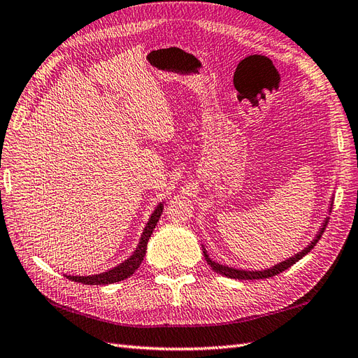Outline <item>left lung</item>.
<instances>
[{
	"label": "left lung",
	"instance_id": "1",
	"mask_svg": "<svg viewBox=\"0 0 358 358\" xmlns=\"http://www.w3.org/2000/svg\"><path fill=\"white\" fill-rule=\"evenodd\" d=\"M327 222H329V221L324 222L321 231H320V233H318V236H317V239L313 241V242H312L306 249H303V251H301L300 254H297L296 257H291V258H288L287 262L280 263V264H278V266H275V267H272V268L262 270V272H249V270H246V272H245V270H236V268H231V267H227V266H222V264H218V263L212 262V259L209 258V255L206 254V251H203V254H204L206 262H208V264L212 267L213 272L220 273V275H222V276L231 278V279H243V280H248V279H249V280H254V279H266V278H272V276H276V275H279V273H282L284 270H287V268H288V267H291L292 264H296L300 258H303V257H305L308 252H310V251H312V248L315 246V245L318 243V241L321 239V236H322L324 230H326V227H327Z\"/></svg>",
	"mask_w": 358,
	"mask_h": 358
}]
</instances>
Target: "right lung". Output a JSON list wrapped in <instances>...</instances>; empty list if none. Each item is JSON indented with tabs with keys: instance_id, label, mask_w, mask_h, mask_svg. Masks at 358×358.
Instances as JSON below:
<instances>
[{
	"instance_id": "obj_1",
	"label": "right lung",
	"mask_w": 358,
	"mask_h": 358,
	"mask_svg": "<svg viewBox=\"0 0 358 358\" xmlns=\"http://www.w3.org/2000/svg\"><path fill=\"white\" fill-rule=\"evenodd\" d=\"M162 213V204H159L158 208L155 209V212L150 216V220L146 225V229L143 231L142 239H140L138 248L136 249V252L129 257L125 263L119 264L117 267L109 270V272H104L100 275H94V276H67L73 282H80L85 285H107V284H113V282H119V280H124L128 276H131L136 270L138 268V266L142 264L143 257L146 254V248H148V241L150 234H152L155 225L158 222V220L161 218Z\"/></svg>"
}]
</instances>
